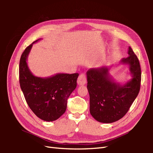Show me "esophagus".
<instances>
[{
    "mask_svg": "<svg viewBox=\"0 0 153 153\" xmlns=\"http://www.w3.org/2000/svg\"><path fill=\"white\" fill-rule=\"evenodd\" d=\"M86 82H87L86 75L85 74H82L78 77V79H77V83H78V85H85Z\"/></svg>",
    "mask_w": 153,
    "mask_h": 153,
    "instance_id": "obj_1",
    "label": "esophagus"
}]
</instances>
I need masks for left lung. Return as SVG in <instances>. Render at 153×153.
Wrapping results in <instances>:
<instances>
[{"instance_id":"8db88e82","label":"left lung","mask_w":153,"mask_h":153,"mask_svg":"<svg viewBox=\"0 0 153 153\" xmlns=\"http://www.w3.org/2000/svg\"><path fill=\"white\" fill-rule=\"evenodd\" d=\"M129 56L122 62L129 65L133 78L120 85L109 78L106 68L90 69L87 72L90 97V113L98 122L112 123L124 116L140 90L141 70L137 56L129 47Z\"/></svg>"}]
</instances>
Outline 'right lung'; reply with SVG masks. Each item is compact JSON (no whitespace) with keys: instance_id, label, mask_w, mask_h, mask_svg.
<instances>
[{"instance_id":"add662e5","label":"right lung","mask_w":153,"mask_h":153,"mask_svg":"<svg viewBox=\"0 0 153 153\" xmlns=\"http://www.w3.org/2000/svg\"><path fill=\"white\" fill-rule=\"evenodd\" d=\"M22 54L19 66V82L21 89L30 109L38 118L47 122L59 118L66 112L67 100L77 86L79 74H58L41 78L31 73L26 62L32 45Z\"/></svg>"}]
</instances>
